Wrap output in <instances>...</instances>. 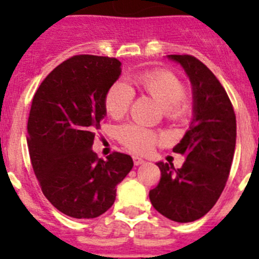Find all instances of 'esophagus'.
I'll return each instance as SVG.
<instances>
[{"instance_id": "obj_1", "label": "esophagus", "mask_w": 259, "mask_h": 259, "mask_svg": "<svg viewBox=\"0 0 259 259\" xmlns=\"http://www.w3.org/2000/svg\"><path fill=\"white\" fill-rule=\"evenodd\" d=\"M144 159H141V158H139V157H134V163H135V166H140V164H143L144 163Z\"/></svg>"}]
</instances>
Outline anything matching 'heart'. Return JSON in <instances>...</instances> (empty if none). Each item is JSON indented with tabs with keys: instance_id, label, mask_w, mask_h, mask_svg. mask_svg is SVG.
Segmentation results:
<instances>
[{
	"instance_id": "1",
	"label": "heart",
	"mask_w": 259,
	"mask_h": 259,
	"mask_svg": "<svg viewBox=\"0 0 259 259\" xmlns=\"http://www.w3.org/2000/svg\"><path fill=\"white\" fill-rule=\"evenodd\" d=\"M136 84L144 95L161 105L167 120L182 123L191 113V102L187 98L185 85L178 75L164 68L145 71L136 77ZM134 89L123 81H116L105 95V109L114 119L127 114L134 102ZM119 140L128 150L145 154L157 144L158 135L152 130L137 124H125L119 130Z\"/></svg>"
}]
</instances>
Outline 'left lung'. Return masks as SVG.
I'll use <instances>...</instances> for the list:
<instances>
[{"instance_id":"left-lung-1","label":"left lung","mask_w":259,"mask_h":259,"mask_svg":"<svg viewBox=\"0 0 259 259\" xmlns=\"http://www.w3.org/2000/svg\"><path fill=\"white\" fill-rule=\"evenodd\" d=\"M168 58L183 66L193 88V120L174 152L185 155L176 170L158 162L161 180L149 192L152 205L179 223L197 221L221 197L236 145V115L226 89L200 59L188 54Z\"/></svg>"}]
</instances>
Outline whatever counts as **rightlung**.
<instances>
[{
	"instance_id": "right-lung-1",
	"label": "right lung",
	"mask_w": 259,
	"mask_h": 259,
	"mask_svg": "<svg viewBox=\"0 0 259 259\" xmlns=\"http://www.w3.org/2000/svg\"><path fill=\"white\" fill-rule=\"evenodd\" d=\"M120 65L110 57H71L45 77L32 100L27 143L33 172L49 202L71 218L107 211L116 185L134 167L124 153L113 152L104 161L92 150L106 115L105 95Z\"/></svg>"
}]
</instances>
